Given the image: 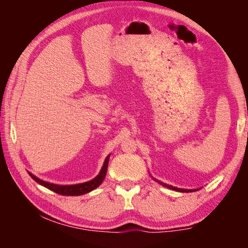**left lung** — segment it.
<instances>
[{
  "mask_svg": "<svg viewBox=\"0 0 248 248\" xmlns=\"http://www.w3.org/2000/svg\"><path fill=\"white\" fill-rule=\"evenodd\" d=\"M155 181H157V180H155ZM157 182H158L159 184H161L162 186H166V187H168V188H170V189L176 190V191H180V192H190V191H194L193 189H181V188H177V187H174V186L169 185V184H166V183H162V182H160V181H157ZM197 190H198V189H197Z\"/></svg>",
  "mask_w": 248,
  "mask_h": 248,
  "instance_id": "8db88e82",
  "label": "left lung"
}]
</instances>
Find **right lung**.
Listing matches in <instances>:
<instances>
[{
    "instance_id": "right-lung-1",
    "label": "right lung",
    "mask_w": 248,
    "mask_h": 248,
    "mask_svg": "<svg viewBox=\"0 0 248 248\" xmlns=\"http://www.w3.org/2000/svg\"><path fill=\"white\" fill-rule=\"evenodd\" d=\"M108 158L109 155L107 157L106 161L103 163V167L99 172V175L93 180L86 183H81V184H76V185H57V184H52L48 183L46 181H42L39 178H37L36 176L32 175L31 172H29V175L31 176V178L37 183H39L40 185L46 187L49 190L54 191L58 194H62V196H81V194H85L87 192L92 191L93 189L97 188L102 181L104 180V177L107 175V170H108Z\"/></svg>"
}]
</instances>
